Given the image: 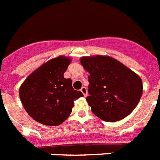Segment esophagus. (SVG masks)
<instances>
[{
	"label": "esophagus",
	"instance_id": "esophagus-1",
	"mask_svg": "<svg viewBox=\"0 0 160 160\" xmlns=\"http://www.w3.org/2000/svg\"><path fill=\"white\" fill-rule=\"evenodd\" d=\"M81 91H82V93L83 94V95H84L85 97H87V89L85 87H82L81 89Z\"/></svg>",
	"mask_w": 160,
	"mask_h": 160
}]
</instances>
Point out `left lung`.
Instances as JSON below:
<instances>
[{"label":"left lung","instance_id":"8db88e82","mask_svg":"<svg viewBox=\"0 0 160 160\" xmlns=\"http://www.w3.org/2000/svg\"><path fill=\"white\" fill-rule=\"evenodd\" d=\"M80 62L90 73L87 101L92 112L107 122L128 116L142 97L140 77L110 56L82 57Z\"/></svg>","mask_w":160,"mask_h":160}]
</instances>
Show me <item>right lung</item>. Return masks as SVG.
Wrapping results in <instances>:
<instances>
[{
    "instance_id": "add662e5",
    "label": "right lung",
    "mask_w": 160,
    "mask_h": 160,
    "mask_svg": "<svg viewBox=\"0 0 160 160\" xmlns=\"http://www.w3.org/2000/svg\"><path fill=\"white\" fill-rule=\"evenodd\" d=\"M71 62L65 56L48 61L25 79L19 89L24 108L35 121L47 126L62 123L72 112L74 100L83 94L73 90L64 73Z\"/></svg>"
}]
</instances>
